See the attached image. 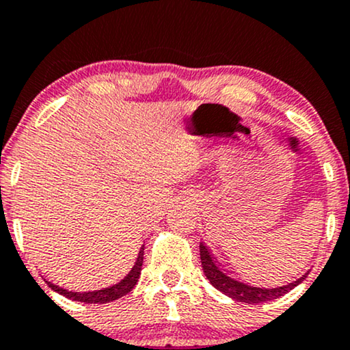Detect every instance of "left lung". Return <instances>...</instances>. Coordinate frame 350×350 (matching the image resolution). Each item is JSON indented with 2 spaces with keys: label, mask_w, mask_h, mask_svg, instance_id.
<instances>
[{
  "label": "left lung",
  "mask_w": 350,
  "mask_h": 350,
  "mask_svg": "<svg viewBox=\"0 0 350 350\" xmlns=\"http://www.w3.org/2000/svg\"><path fill=\"white\" fill-rule=\"evenodd\" d=\"M200 260H202V267H204V273L207 277L210 284L213 287L220 290V292L225 293L233 298L237 301H243V303H262V301H269V300H275L285 293L290 292L292 288H295L298 284H301L303 280L306 279L308 273L297 279L293 284L284 285V287H277V288H260V287H251V285L243 284V282H238L231 277L226 275L225 272L220 271V267L217 266L215 260H213L212 254H210L207 247L204 246V243H200Z\"/></svg>",
  "instance_id": "8db88e82"
}]
</instances>
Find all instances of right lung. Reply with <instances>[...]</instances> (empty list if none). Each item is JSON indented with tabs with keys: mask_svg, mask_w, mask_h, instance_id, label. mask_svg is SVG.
I'll list each match as a JSON object with an SVG mask.
<instances>
[{
	"mask_svg": "<svg viewBox=\"0 0 350 350\" xmlns=\"http://www.w3.org/2000/svg\"><path fill=\"white\" fill-rule=\"evenodd\" d=\"M142 266H143V247L140 250V254H138L137 262L127 277L124 280H120L119 284L112 285V287L104 288V290H96V292H70V290H65L58 285L52 284V282H47V285L52 290H55L60 295L70 298V300H77V301H83V303H107V301H113L117 298L127 295V293L132 290L135 285H137L138 279H140V272H142Z\"/></svg>",
	"mask_w": 350,
	"mask_h": 350,
	"instance_id": "add662e5",
	"label": "right lung"
}]
</instances>
